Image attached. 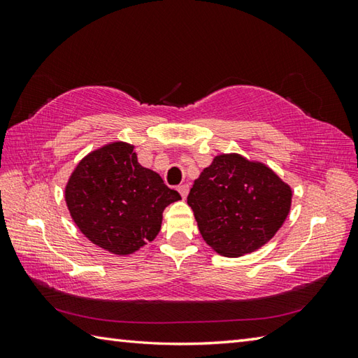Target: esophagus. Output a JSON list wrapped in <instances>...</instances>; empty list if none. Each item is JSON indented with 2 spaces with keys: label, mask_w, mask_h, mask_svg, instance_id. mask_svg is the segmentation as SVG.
<instances>
[{
  "label": "esophagus",
  "mask_w": 358,
  "mask_h": 358,
  "mask_svg": "<svg viewBox=\"0 0 358 358\" xmlns=\"http://www.w3.org/2000/svg\"><path fill=\"white\" fill-rule=\"evenodd\" d=\"M178 192L181 194V196H183V199H186L187 194H189V186L187 185H180L178 186Z\"/></svg>",
  "instance_id": "1"
}]
</instances>
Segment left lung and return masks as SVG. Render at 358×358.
<instances>
[{
  "label": "left lung",
  "instance_id": "1",
  "mask_svg": "<svg viewBox=\"0 0 358 358\" xmlns=\"http://www.w3.org/2000/svg\"><path fill=\"white\" fill-rule=\"evenodd\" d=\"M291 199V187L268 166L222 154L194 181L187 204L204 241L224 257H240L275 235Z\"/></svg>",
  "mask_w": 358,
  "mask_h": 358
}]
</instances>
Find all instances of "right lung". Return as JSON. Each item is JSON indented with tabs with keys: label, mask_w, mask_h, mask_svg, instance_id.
I'll return each instance as SVG.
<instances>
[{
	"label": "right lung",
	"mask_w": 358,
	"mask_h": 358,
	"mask_svg": "<svg viewBox=\"0 0 358 358\" xmlns=\"http://www.w3.org/2000/svg\"><path fill=\"white\" fill-rule=\"evenodd\" d=\"M181 200L154 171L143 167L134 146L110 143L90 152L66 186V203L80 231L112 254L129 255L162 229L163 210Z\"/></svg>",
	"instance_id": "obj_1"
}]
</instances>
